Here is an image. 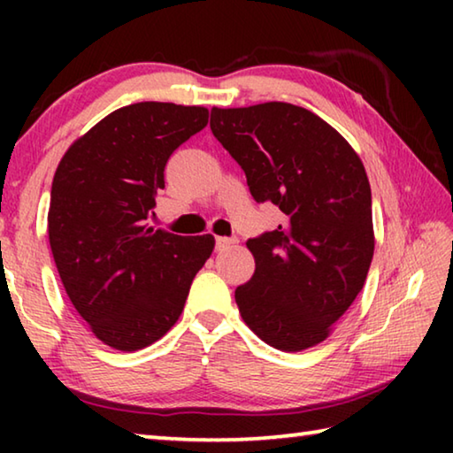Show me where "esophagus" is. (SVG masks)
Masks as SVG:
<instances>
[{
  "mask_svg": "<svg viewBox=\"0 0 453 453\" xmlns=\"http://www.w3.org/2000/svg\"><path fill=\"white\" fill-rule=\"evenodd\" d=\"M234 243H235L234 237H216V250L218 251H224L227 248H232Z\"/></svg>",
  "mask_w": 453,
  "mask_h": 453,
  "instance_id": "esophagus-1",
  "label": "esophagus"
}]
</instances>
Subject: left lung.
<instances>
[{
    "label": "left lung",
    "mask_w": 453,
    "mask_h": 453,
    "mask_svg": "<svg viewBox=\"0 0 453 453\" xmlns=\"http://www.w3.org/2000/svg\"><path fill=\"white\" fill-rule=\"evenodd\" d=\"M211 134L257 203L283 213L248 240L251 280L235 289L245 324L281 351L318 346L357 297L373 257L372 189L354 148L300 105L213 107Z\"/></svg>",
    "instance_id": "left-lung-1"
}]
</instances>
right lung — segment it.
Instances as JSON below:
<instances>
[{
	"mask_svg": "<svg viewBox=\"0 0 453 453\" xmlns=\"http://www.w3.org/2000/svg\"><path fill=\"white\" fill-rule=\"evenodd\" d=\"M208 118L199 105L119 107L70 145L53 175L48 234L61 283L113 349H142L167 334L216 245L210 234L145 224L167 159Z\"/></svg>",
	"mask_w": 453,
	"mask_h": 453,
	"instance_id": "right-lung-1",
	"label": "right lung"
}]
</instances>
